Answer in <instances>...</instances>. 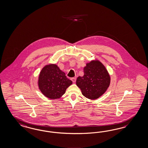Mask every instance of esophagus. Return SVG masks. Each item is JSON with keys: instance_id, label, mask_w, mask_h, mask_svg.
Returning <instances> with one entry per match:
<instances>
[{"instance_id": "1", "label": "esophagus", "mask_w": 148, "mask_h": 148, "mask_svg": "<svg viewBox=\"0 0 148 148\" xmlns=\"http://www.w3.org/2000/svg\"><path fill=\"white\" fill-rule=\"evenodd\" d=\"M71 80H72L73 83H75L76 82V78H74V77L73 78H71Z\"/></svg>"}]
</instances>
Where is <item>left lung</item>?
Masks as SVG:
<instances>
[{
    "label": "left lung",
    "mask_w": 148,
    "mask_h": 148,
    "mask_svg": "<svg viewBox=\"0 0 148 148\" xmlns=\"http://www.w3.org/2000/svg\"><path fill=\"white\" fill-rule=\"evenodd\" d=\"M84 75L78 77L76 85L83 95L96 99L106 91L110 83V77L105 66L98 60H92L84 68Z\"/></svg>",
    "instance_id": "1"
}]
</instances>
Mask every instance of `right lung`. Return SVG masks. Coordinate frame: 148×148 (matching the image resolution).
Here are the masks:
<instances>
[{"instance_id":"obj_1","label":"right lung","mask_w":148,"mask_h":148,"mask_svg":"<svg viewBox=\"0 0 148 148\" xmlns=\"http://www.w3.org/2000/svg\"><path fill=\"white\" fill-rule=\"evenodd\" d=\"M72 84V81L56 64L44 66L39 76V88L44 96L50 99H57L62 96Z\"/></svg>"}]
</instances>
